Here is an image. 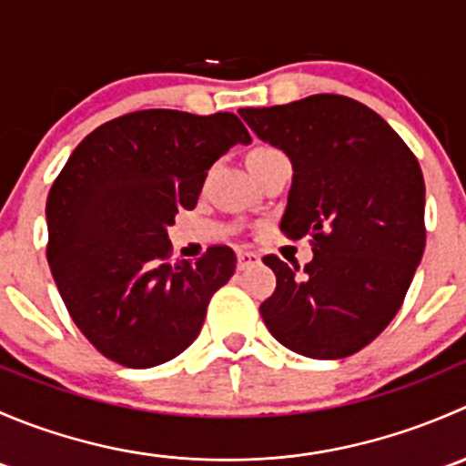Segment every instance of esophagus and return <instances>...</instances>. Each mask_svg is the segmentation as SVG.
Returning a JSON list of instances; mask_svg holds the SVG:
<instances>
[{
  "label": "esophagus",
  "instance_id": "34e87169",
  "mask_svg": "<svg viewBox=\"0 0 466 466\" xmlns=\"http://www.w3.org/2000/svg\"><path fill=\"white\" fill-rule=\"evenodd\" d=\"M259 261V257L255 255V252H237V268L238 270H246V268L255 266V263Z\"/></svg>",
  "mask_w": 466,
  "mask_h": 466
}]
</instances>
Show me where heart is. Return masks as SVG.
Wrapping results in <instances>:
<instances>
[{"instance_id":"1","label":"heart","mask_w":466,"mask_h":466,"mask_svg":"<svg viewBox=\"0 0 466 466\" xmlns=\"http://www.w3.org/2000/svg\"><path fill=\"white\" fill-rule=\"evenodd\" d=\"M255 150H272V148H255ZM255 150H252V153H255Z\"/></svg>"}]
</instances>
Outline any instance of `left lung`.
I'll list each match as a JSON object with an SVG mask.
<instances>
[{
  "instance_id": "8db88e82",
  "label": "left lung",
  "mask_w": 466,
  "mask_h": 466,
  "mask_svg": "<svg viewBox=\"0 0 466 466\" xmlns=\"http://www.w3.org/2000/svg\"><path fill=\"white\" fill-rule=\"evenodd\" d=\"M238 115L290 157L281 232L311 237L313 248L302 275L279 257H263L277 277L259 307L263 322L309 359L356 354L397 316L424 255L420 162L377 112L340 94Z\"/></svg>"
}]
</instances>
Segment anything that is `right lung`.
<instances>
[{
    "label": "right lung",
    "mask_w": 466,
    "mask_h": 466,
    "mask_svg": "<svg viewBox=\"0 0 466 466\" xmlns=\"http://www.w3.org/2000/svg\"><path fill=\"white\" fill-rule=\"evenodd\" d=\"M248 142L232 112L157 107L106 121L69 155L46 198V261L74 324L106 359L153 368L198 338L237 255L211 246L173 263L167 228L198 203L211 164Z\"/></svg>",
    "instance_id": "add662e5"
}]
</instances>
